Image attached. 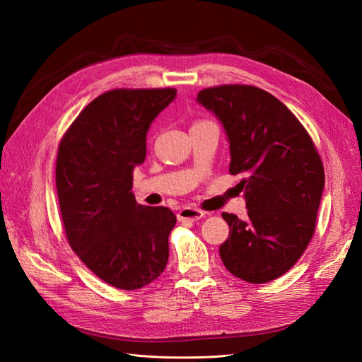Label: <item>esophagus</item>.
<instances>
[{
	"label": "esophagus",
	"instance_id": "obj_1",
	"mask_svg": "<svg viewBox=\"0 0 362 362\" xmlns=\"http://www.w3.org/2000/svg\"><path fill=\"white\" fill-rule=\"evenodd\" d=\"M204 216H205V213L202 210L193 209V206H183V209L177 213V218H179V221H182V222H185V221L194 222V221L202 219Z\"/></svg>",
	"mask_w": 362,
	"mask_h": 362
}]
</instances>
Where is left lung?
I'll list each match as a JSON object with an SVG mask.
<instances>
[{
    "label": "left lung",
    "instance_id": "left-lung-1",
    "mask_svg": "<svg viewBox=\"0 0 362 362\" xmlns=\"http://www.w3.org/2000/svg\"><path fill=\"white\" fill-rule=\"evenodd\" d=\"M230 144V174H240L247 218L222 213L230 233L219 255L230 274L267 283L286 274L316 230L325 185L324 165L311 136L292 112L267 91L221 86L197 93Z\"/></svg>",
    "mask_w": 362,
    "mask_h": 362
}]
</instances>
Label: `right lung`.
I'll list each match as a JSON object with an SVG mask.
<instances>
[{
  "instance_id": "1",
  "label": "right lung",
  "mask_w": 362,
  "mask_h": 362,
  "mask_svg": "<svg viewBox=\"0 0 362 362\" xmlns=\"http://www.w3.org/2000/svg\"><path fill=\"white\" fill-rule=\"evenodd\" d=\"M175 88L110 90L93 99L59 144L56 187L71 249L99 279L140 289L165 271L175 214L136 204L134 168L146 158L152 121Z\"/></svg>"
}]
</instances>
